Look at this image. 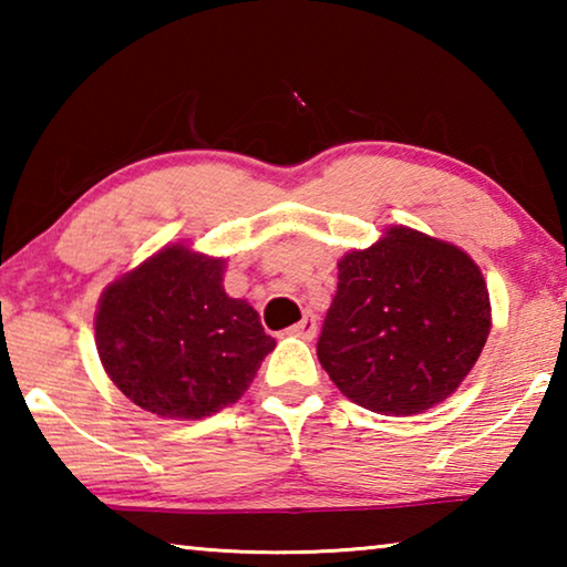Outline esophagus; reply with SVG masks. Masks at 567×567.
<instances>
[{"label": "esophagus", "mask_w": 567, "mask_h": 567, "mask_svg": "<svg viewBox=\"0 0 567 567\" xmlns=\"http://www.w3.org/2000/svg\"><path fill=\"white\" fill-rule=\"evenodd\" d=\"M315 332H318V320H315L312 315H305L300 322L287 330V334H292V338H300V340H312Z\"/></svg>", "instance_id": "obj_1"}]
</instances>
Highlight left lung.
<instances>
[{
	"label": "left lung",
	"mask_w": 567,
	"mask_h": 567,
	"mask_svg": "<svg viewBox=\"0 0 567 567\" xmlns=\"http://www.w3.org/2000/svg\"><path fill=\"white\" fill-rule=\"evenodd\" d=\"M493 328L473 257L405 225L338 262L318 358L344 398L390 417L420 415L463 385Z\"/></svg>",
	"instance_id": "8db88e82"
}]
</instances>
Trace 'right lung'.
Segmentation results:
<instances>
[{"label": "right lung", "instance_id": "right-lung-1", "mask_svg": "<svg viewBox=\"0 0 567 567\" xmlns=\"http://www.w3.org/2000/svg\"><path fill=\"white\" fill-rule=\"evenodd\" d=\"M225 265L175 243L104 287L94 342L137 408L165 420L215 415L245 395L275 350L255 307L225 292Z\"/></svg>", "mask_w": 567, "mask_h": 567}]
</instances>
